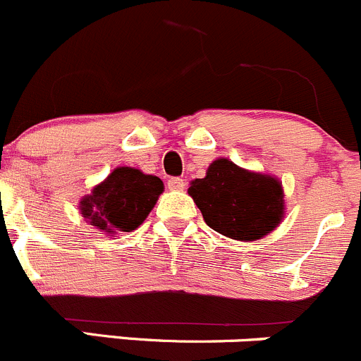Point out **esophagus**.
Here are the masks:
<instances>
[{
    "label": "esophagus",
    "instance_id": "34e87169",
    "mask_svg": "<svg viewBox=\"0 0 361 361\" xmlns=\"http://www.w3.org/2000/svg\"><path fill=\"white\" fill-rule=\"evenodd\" d=\"M185 188V182L182 177H170L169 179V189L172 191H180V189Z\"/></svg>",
    "mask_w": 361,
    "mask_h": 361
}]
</instances>
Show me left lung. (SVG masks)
<instances>
[{"mask_svg":"<svg viewBox=\"0 0 361 361\" xmlns=\"http://www.w3.org/2000/svg\"><path fill=\"white\" fill-rule=\"evenodd\" d=\"M214 231L240 241L259 240L283 217V189L274 177L247 172L229 159H215L203 179L188 189Z\"/></svg>","mask_w":361,"mask_h":361,"instance_id":"8db88e82","label":"left lung"}]
</instances>
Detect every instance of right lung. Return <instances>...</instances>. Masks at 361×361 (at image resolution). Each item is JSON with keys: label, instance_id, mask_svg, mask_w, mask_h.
Returning <instances> with one entry per match:
<instances>
[{"label": "right lung", "instance_id": "1", "mask_svg": "<svg viewBox=\"0 0 361 361\" xmlns=\"http://www.w3.org/2000/svg\"><path fill=\"white\" fill-rule=\"evenodd\" d=\"M163 192L161 179L120 166L80 203L83 217L106 235L139 228Z\"/></svg>", "mask_w": 361, "mask_h": 361}]
</instances>
